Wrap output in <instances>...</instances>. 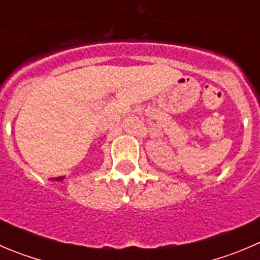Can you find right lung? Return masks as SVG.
Listing matches in <instances>:
<instances>
[{"label":"right lung","instance_id":"obj_1","mask_svg":"<svg viewBox=\"0 0 260 260\" xmlns=\"http://www.w3.org/2000/svg\"><path fill=\"white\" fill-rule=\"evenodd\" d=\"M63 179H64V176H59V178H55V180L60 181V180H63Z\"/></svg>","mask_w":260,"mask_h":260}]
</instances>
